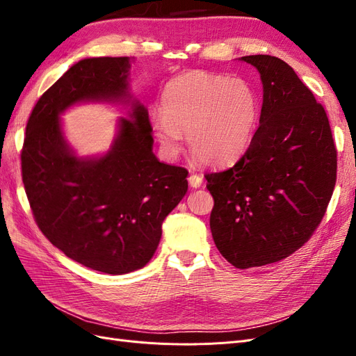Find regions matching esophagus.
Returning <instances> with one entry per match:
<instances>
[{
	"label": "esophagus",
	"mask_w": 356,
	"mask_h": 356,
	"mask_svg": "<svg viewBox=\"0 0 356 356\" xmlns=\"http://www.w3.org/2000/svg\"><path fill=\"white\" fill-rule=\"evenodd\" d=\"M188 182H190V186H191L193 188H199V187L202 186L203 178H202L200 175H197V174H191V175L188 177Z\"/></svg>",
	"instance_id": "esophagus-1"
}]
</instances>
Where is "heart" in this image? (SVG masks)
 <instances>
[{
    "mask_svg": "<svg viewBox=\"0 0 356 356\" xmlns=\"http://www.w3.org/2000/svg\"><path fill=\"white\" fill-rule=\"evenodd\" d=\"M161 114L152 129L165 156L175 159L184 144L209 166H229L251 147L261 115L254 86L242 77L188 71L169 80L160 96Z\"/></svg>",
    "mask_w": 356,
    "mask_h": 356,
    "instance_id": "b5f03b06",
    "label": "heart"
}]
</instances>
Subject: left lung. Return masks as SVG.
Returning <instances> with one entry per match:
<instances>
[{"label": "left lung", "instance_id": "8db88e82", "mask_svg": "<svg viewBox=\"0 0 356 356\" xmlns=\"http://www.w3.org/2000/svg\"><path fill=\"white\" fill-rule=\"evenodd\" d=\"M241 60L260 72V126L238 163L204 178L213 242L230 264L250 268L281 261L310 239L336 186L337 149L324 106L286 62Z\"/></svg>", "mask_w": 356, "mask_h": 356}]
</instances>
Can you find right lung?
<instances>
[{
	"instance_id": "obj_1",
	"label": "right lung",
	"mask_w": 356,
	"mask_h": 356,
	"mask_svg": "<svg viewBox=\"0 0 356 356\" xmlns=\"http://www.w3.org/2000/svg\"><path fill=\"white\" fill-rule=\"evenodd\" d=\"M129 58L83 59L42 93L26 124L22 179L42 234L71 260L108 275L144 267L161 222L186 196L188 172L153 153L148 111L129 93ZM79 102L131 104L112 148L79 158L58 115Z\"/></svg>"
}]
</instances>
